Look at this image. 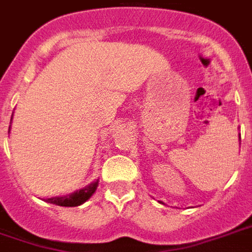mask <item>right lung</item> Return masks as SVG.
Instances as JSON below:
<instances>
[{
    "instance_id": "add662e5",
    "label": "right lung",
    "mask_w": 252,
    "mask_h": 252,
    "mask_svg": "<svg viewBox=\"0 0 252 252\" xmlns=\"http://www.w3.org/2000/svg\"><path fill=\"white\" fill-rule=\"evenodd\" d=\"M96 187H98V180L93 181L87 187L77 189L75 192L65 195V196H53V198H46L45 202L47 203H53L57 206H65V207H75V206L83 205L86 200L91 198V195L95 192Z\"/></svg>"
}]
</instances>
